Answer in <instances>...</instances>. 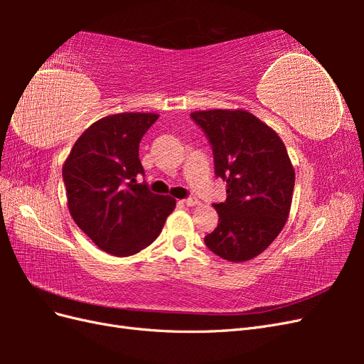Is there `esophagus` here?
Returning <instances> with one entry per match:
<instances>
[{
    "label": "esophagus",
    "instance_id": "1",
    "mask_svg": "<svg viewBox=\"0 0 364 364\" xmlns=\"http://www.w3.org/2000/svg\"><path fill=\"white\" fill-rule=\"evenodd\" d=\"M183 203L186 206H197V205H200V200L197 199V197H188V199L183 200Z\"/></svg>",
    "mask_w": 364,
    "mask_h": 364
}]
</instances>
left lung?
<instances>
[{"label": "left lung", "instance_id": "obj_1", "mask_svg": "<svg viewBox=\"0 0 364 364\" xmlns=\"http://www.w3.org/2000/svg\"><path fill=\"white\" fill-rule=\"evenodd\" d=\"M191 118L211 142L215 174L228 194L214 205L220 223L205 245L223 259L249 261L287 223L294 188L287 149L277 132L245 109L196 111Z\"/></svg>", "mask_w": 364, "mask_h": 364}]
</instances>
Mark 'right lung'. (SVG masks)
<instances>
[{"label":"right lung","instance_id":"obj_1","mask_svg":"<svg viewBox=\"0 0 364 364\" xmlns=\"http://www.w3.org/2000/svg\"><path fill=\"white\" fill-rule=\"evenodd\" d=\"M159 118L151 112L107 115L75 141L62 167L75 225L102 250L130 257L158 238L176 208L170 196L138 183L139 142Z\"/></svg>","mask_w":364,"mask_h":364}]
</instances>
